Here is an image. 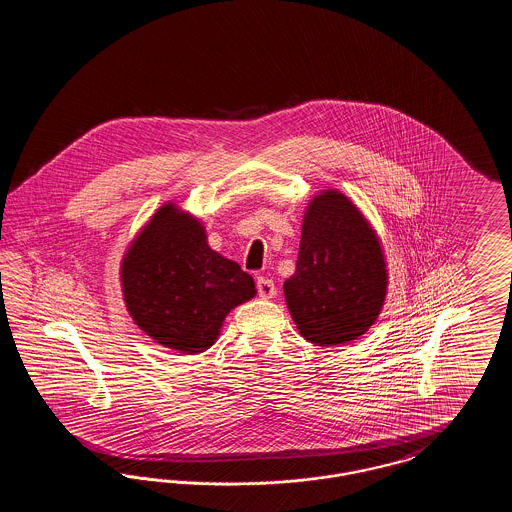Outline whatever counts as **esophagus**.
I'll use <instances>...</instances> for the list:
<instances>
[{"mask_svg":"<svg viewBox=\"0 0 512 512\" xmlns=\"http://www.w3.org/2000/svg\"><path fill=\"white\" fill-rule=\"evenodd\" d=\"M257 293L261 299H270L276 295V286L272 280H268L265 276L257 278Z\"/></svg>","mask_w":512,"mask_h":512,"instance_id":"esophagus-1","label":"esophagus"}]
</instances>
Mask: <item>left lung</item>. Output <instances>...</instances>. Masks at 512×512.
Returning <instances> with one entry per match:
<instances>
[{
  "label": "left lung",
  "mask_w": 512,
  "mask_h": 512,
  "mask_svg": "<svg viewBox=\"0 0 512 512\" xmlns=\"http://www.w3.org/2000/svg\"><path fill=\"white\" fill-rule=\"evenodd\" d=\"M388 270L376 232L349 201L326 190L307 207L295 272L284 295L299 334L315 345L357 340L380 315Z\"/></svg>",
  "instance_id": "1"
}]
</instances>
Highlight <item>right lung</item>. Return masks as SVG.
Here are the masks:
<instances>
[{
	"instance_id": "right-lung-1",
	"label": "right lung",
	"mask_w": 512,
	"mask_h": 512,
	"mask_svg": "<svg viewBox=\"0 0 512 512\" xmlns=\"http://www.w3.org/2000/svg\"><path fill=\"white\" fill-rule=\"evenodd\" d=\"M121 282L134 322L157 343L186 355L209 349L226 315L257 293L238 263L207 245L201 222L172 203L128 247Z\"/></svg>"
}]
</instances>
